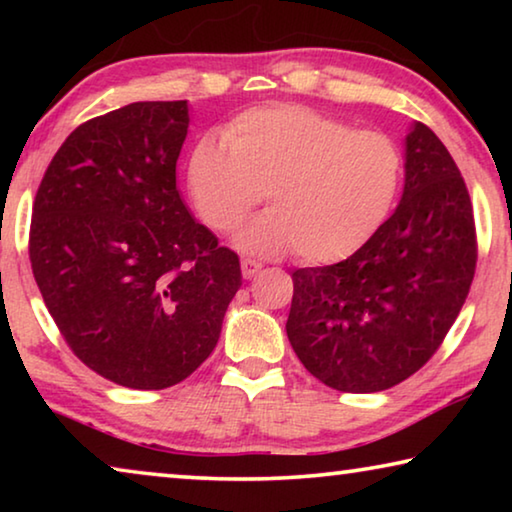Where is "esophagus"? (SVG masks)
Wrapping results in <instances>:
<instances>
[{
	"instance_id": "esophagus-1",
	"label": "esophagus",
	"mask_w": 512,
	"mask_h": 512,
	"mask_svg": "<svg viewBox=\"0 0 512 512\" xmlns=\"http://www.w3.org/2000/svg\"><path fill=\"white\" fill-rule=\"evenodd\" d=\"M259 271H262V264L255 262V259H241V275H244V280H253Z\"/></svg>"
}]
</instances>
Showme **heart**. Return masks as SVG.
Masks as SVG:
<instances>
[{"instance_id": "b5f03b06", "label": "heart", "mask_w": 512, "mask_h": 512, "mask_svg": "<svg viewBox=\"0 0 512 512\" xmlns=\"http://www.w3.org/2000/svg\"><path fill=\"white\" fill-rule=\"evenodd\" d=\"M404 158L391 135L357 131L307 106L253 108L205 135L189 158V194L216 232L235 230L264 198L239 246L257 255L296 248L305 262H341L391 216Z\"/></svg>"}]
</instances>
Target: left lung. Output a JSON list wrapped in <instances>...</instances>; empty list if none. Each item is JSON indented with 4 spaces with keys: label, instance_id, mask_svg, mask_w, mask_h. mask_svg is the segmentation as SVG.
<instances>
[{
    "label": "left lung",
    "instance_id": "8db88e82",
    "mask_svg": "<svg viewBox=\"0 0 512 512\" xmlns=\"http://www.w3.org/2000/svg\"><path fill=\"white\" fill-rule=\"evenodd\" d=\"M474 268L465 180L436 133L415 121L406 135L402 201L391 219L343 262L293 271L291 348L329 388L386 391L440 348Z\"/></svg>",
    "mask_w": 512,
    "mask_h": 512
}]
</instances>
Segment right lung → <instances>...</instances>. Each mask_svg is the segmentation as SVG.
Segmentation results:
<instances>
[{
    "label": "right lung",
    "instance_id": "right-lung-1",
    "mask_svg": "<svg viewBox=\"0 0 512 512\" xmlns=\"http://www.w3.org/2000/svg\"><path fill=\"white\" fill-rule=\"evenodd\" d=\"M187 101H137L67 137L33 203L29 257L72 352L137 391L187 379L219 341L239 257L176 187Z\"/></svg>",
    "mask_w": 512,
    "mask_h": 512
}]
</instances>
